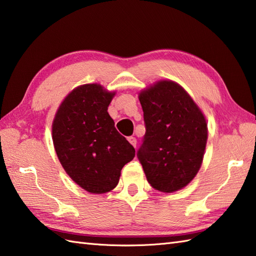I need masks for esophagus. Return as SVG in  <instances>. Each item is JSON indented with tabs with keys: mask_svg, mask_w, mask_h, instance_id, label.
I'll return each mask as SVG.
<instances>
[{
	"mask_svg": "<svg viewBox=\"0 0 256 256\" xmlns=\"http://www.w3.org/2000/svg\"><path fill=\"white\" fill-rule=\"evenodd\" d=\"M128 140V142L131 143L134 148H136V138H133V136H130Z\"/></svg>",
	"mask_w": 256,
	"mask_h": 256,
	"instance_id": "1",
	"label": "esophagus"
}]
</instances>
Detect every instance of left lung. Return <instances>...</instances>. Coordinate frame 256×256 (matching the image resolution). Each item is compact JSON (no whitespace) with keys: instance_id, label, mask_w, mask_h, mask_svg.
Masks as SVG:
<instances>
[{"instance_id":"obj_1","label":"left lung","mask_w":256,"mask_h":256,"mask_svg":"<svg viewBox=\"0 0 256 256\" xmlns=\"http://www.w3.org/2000/svg\"><path fill=\"white\" fill-rule=\"evenodd\" d=\"M146 132L138 156L150 185L173 193L196 176L208 142L205 115L184 88L160 80L141 90Z\"/></svg>"}]
</instances>
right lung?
<instances>
[{
	"label": "right lung",
	"instance_id": "right-lung-1",
	"mask_svg": "<svg viewBox=\"0 0 256 256\" xmlns=\"http://www.w3.org/2000/svg\"><path fill=\"white\" fill-rule=\"evenodd\" d=\"M115 94L98 83L80 85L64 98L52 122L60 163L74 183L92 194L116 188L123 166L135 156L108 112Z\"/></svg>",
	"mask_w": 256,
	"mask_h": 256
}]
</instances>
